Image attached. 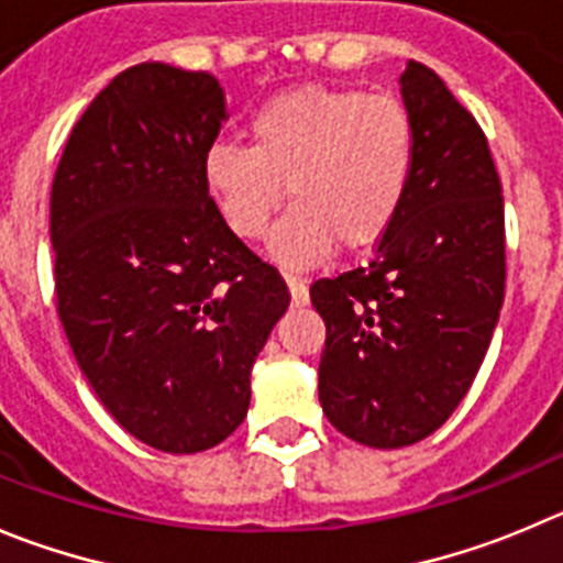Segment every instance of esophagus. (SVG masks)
Segmentation results:
<instances>
[{
	"label": "esophagus",
	"instance_id": "34e87169",
	"mask_svg": "<svg viewBox=\"0 0 563 563\" xmlns=\"http://www.w3.org/2000/svg\"><path fill=\"white\" fill-rule=\"evenodd\" d=\"M286 286H288V294H291L294 306H306V302H308L306 280H302V277H297V275H286Z\"/></svg>",
	"mask_w": 563,
	"mask_h": 563
}]
</instances>
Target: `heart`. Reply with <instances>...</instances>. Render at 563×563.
Returning <instances> with one entry per match:
<instances>
[{"label":"heart","instance_id":"heart-1","mask_svg":"<svg viewBox=\"0 0 563 563\" xmlns=\"http://www.w3.org/2000/svg\"><path fill=\"white\" fill-rule=\"evenodd\" d=\"M250 146L219 141L205 155V180L239 239L266 233L283 266L319 264L335 244L375 246L406 202L417 130L400 99L355 88L308 86L269 99L252 113Z\"/></svg>","mask_w":563,"mask_h":563}]
</instances>
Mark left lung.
I'll list each match as a JSON object with an SVG mask.
<instances>
[{
  "label": "left lung",
  "mask_w": 563,
  "mask_h": 563,
  "mask_svg": "<svg viewBox=\"0 0 563 563\" xmlns=\"http://www.w3.org/2000/svg\"><path fill=\"white\" fill-rule=\"evenodd\" d=\"M417 130L400 213L364 266L311 286L324 319L319 402L346 439L417 444L459 408L506 294L503 186L475 115L433 68L408 60Z\"/></svg>",
  "instance_id": "left-lung-1"
}]
</instances>
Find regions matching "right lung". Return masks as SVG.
<instances>
[{
	"label": "right lung",
	"instance_id": "obj_1",
	"mask_svg": "<svg viewBox=\"0 0 563 563\" xmlns=\"http://www.w3.org/2000/svg\"><path fill=\"white\" fill-rule=\"evenodd\" d=\"M224 91L208 71L139 63L97 93L49 199L55 297L99 402L163 453H202L250 408V372L288 288L205 180Z\"/></svg>",
	"mask_w": 563,
	"mask_h": 563
}]
</instances>
